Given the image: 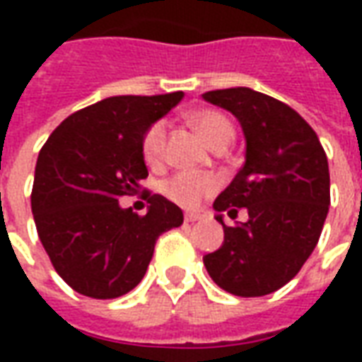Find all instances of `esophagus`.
Here are the masks:
<instances>
[{"label": "esophagus", "mask_w": 362, "mask_h": 362, "mask_svg": "<svg viewBox=\"0 0 362 362\" xmlns=\"http://www.w3.org/2000/svg\"><path fill=\"white\" fill-rule=\"evenodd\" d=\"M199 219H202L199 213H186V215H184V221H186V223H196V221Z\"/></svg>", "instance_id": "1"}]
</instances>
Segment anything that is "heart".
Returning a JSON list of instances; mask_svg holds the SVG:
<instances>
[{
  "mask_svg": "<svg viewBox=\"0 0 362 362\" xmlns=\"http://www.w3.org/2000/svg\"><path fill=\"white\" fill-rule=\"evenodd\" d=\"M189 124L202 134L205 141L213 149H225L235 137V126L227 114L215 108H199L188 116ZM166 145V122L157 119L141 135L143 160L149 166H158L165 158ZM219 178L215 174L204 173H178L163 184V194L170 202L182 207H197L202 199L215 194L219 189Z\"/></svg>",
  "mask_w": 362,
  "mask_h": 362,
  "instance_id": "heart-1",
  "label": "heart"
}]
</instances>
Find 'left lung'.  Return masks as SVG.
Returning a JSON list of instances; mask_svg holds the SVG:
<instances>
[{"instance_id": "obj_1", "label": "left lung", "mask_w": 362, "mask_h": 362, "mask_svg": "<svg viewBox=\"0 0 362 362\" xmlns=\"http://www.w3.org/2000/svg\"><path fill=\"white\" fill-rule=\"evenodd\" d=\"M207 103L233 112L246 137V160L215 199L225 243L207 254L211 279L236 296H264L300 272L316 248L329 207L326 151L308 122L269 95L248 87L204 93ZM244 206L249 221L228 228Z\"/></svg>"}]
</instances>
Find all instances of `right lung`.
<instances>
[{"label":"right lung","instance_id":"1","mask_svg":"<svg viewBox=\"0 0 362 362\" xmlns=\"http://www.w3.org/2000/svg\"><path fill=\"white\" fill-rule=\"evenodd\" d=\"M182 90L110 96L74 112L38 153L30 205L38 238L69 287L90 298H118L143 279L155 243L180 227L178 205L143 192L149 211L119 207L147 178L141 135L180 103Z\"/></svg>","mask_w":362,"mask_h":362}]
</instances>
